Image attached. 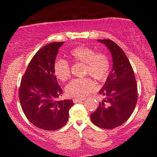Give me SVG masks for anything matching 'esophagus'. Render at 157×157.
I'll return each mask as SVG.
<instances>
[{
	"mask_svg": "<svg viewBox=\"0 0 157 157\" xmlns=\"http://www.w3.org/2000/svg\"><path fill=\"white\" fill-rule=\"evenodd\" d=\"M84 100H85L84 98H74L73 99V102H75V103H77V102L83 101Z\"/></svg>",
	"mask_w": 157,
	"mask_h": 157,
	"instance_id": "obj_1",
	"label": "esophagus"
}]
</instances>
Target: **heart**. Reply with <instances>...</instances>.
I'll return each instance as SVG.
<instances>
[{
	"mask_svg": "<svg viewBox=\"0 0 157 157\" xmlns=\"http://www.w3.org/2000/svg\"><path fill=\"white\" fill-rule=\"evenodd\" d=\"M69 57L72 62L83 63L82 75L93 77L102 82L109 77L111 70V61L109 55L103 52H96L89 46H79L70 50ZM55 77L65 82L71 77V66L66 60L58 58L53 64ZM95 88L94 82L89 77L74 79L66 86V95L71 97L82 98L92 91Z\"/></svg>",
	"mask_w": 157,
	"mask_h": 157,
	"instance_id": "obj_1",
	"label": "heart"
}]
</instances>
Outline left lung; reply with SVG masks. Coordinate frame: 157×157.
<instances>
[{
    "label": "left lung",
    "instance_id": "8db88e82",
    "mask_svg": "<svg viewBox=\"0 0 157 157\" xmlns=\"http://www.w3.org/2000/svg\"><path fill=\"white\" fill-rule=\"evenodd\" d=\"M98 41L109 48L113 66L100 91L105 98L91 114V120L98 127L112 129L123 124L132 114L137 102V84L132 66L122 48L111 40Z\"/></svg>",
    "mask_w": 157,
    "mask_h": 157
}]
</instances>
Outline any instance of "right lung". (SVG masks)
Instances as JSON below:
<instances>
[{
    "label": "right lung",
    "mask_w": 157,
    "mask_h": 157,
    "mask_svg": "<svg viewBox=\"0 0 157 157\" xmlns=\"http://www.w3.org/2000/svg\"><path fill=\"white\" fill-rule=\"evenodd\" d=\"M64 42H54L37 52L23 75L19 99L23 113L31 123L43 130L55 131L68 120L72 100H59L63 90L53 72L59 48Z\"/></svg>",
    "instance_id": "add662e5"
}]
</instances>
